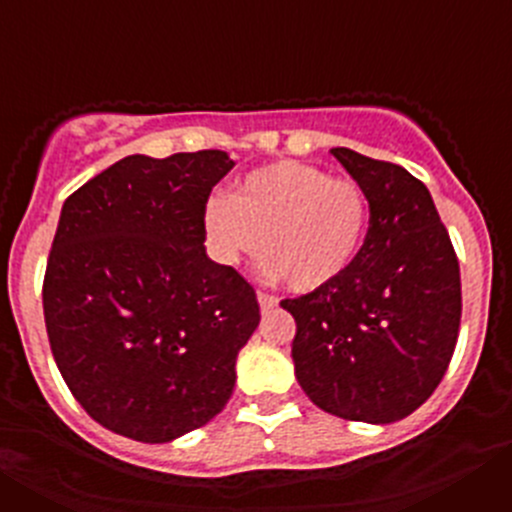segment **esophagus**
Masks as SVG:
<instances>
[{"label": "esophagus", "mask_w": 512, "mask_h": 512, "mask_svg": "<svg viewBox=\"0 0 512 512\" xmlns=\"http://www.w3.org/2000/svg\"><path fill=\"white\" fill-rule=\"evenodd\" d=\"M259 305H261V310H274V307L279 305V300L274 295H269V292H259Z\"/></svg>", "instance_id": "obj_1"}]
</instances>
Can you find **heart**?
<instances>
[{
    "label": "heart",
    "instance_id": "obj_1",
    "mask_svg": "<svg viewBox=\"0 0 512 512\" xmlns=\"http://www.w3.org/2000/svg\"><path fill=\"white\" fill-rule=\"evenodd\" d=\"M369 200L359 182L328 176L300 161L251 171L235 197H212L207 241L217 259L235 264L264 253V274L295 292H312L348 269L364 246Z\"/></svg>",
    "mask_w": 512,
    "mask_h": 512
}]
</instances>
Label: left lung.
Returning <instances> with one entry per match:
<instances>
[{
	"label": "left lung",
	"mask_w": 512,
	"mask_h": 512,
	"mask_svg": "<svg viewBox=\"0 0 512 512\" xmlns=\"http://www.w3.org/2000/svg\"><path fill=\"white\" fill-rule=\"evenodd\" d=\"M369 200V230L333 282L282 300L295 374L320 410L395 423L443 379L461 323L459 259L431 192L390 161L333 148Z\"/></svg>",
	"instance_id": "8db88e82"
}]
</instances>
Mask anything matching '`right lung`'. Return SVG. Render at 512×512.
<instances>
[{
	"mask_svg": "<svg viewBox=\"0 0 512 512\" xmlns=\"http://www.w3.org/2000/svg\"><path fill=\"white\" fill-rule=\"evenodd\" d=\"M225 151L125 156L63 202L43 279L45 330L71 395L107 431L166 443L233 395L261 320L251 284L205 253Z\"/></svg>",
	"mask_w": 512,
	"mask_h": 512,
	"instance_id": "right-lung-1",
	"label": "right lung"
}]
</instances>
